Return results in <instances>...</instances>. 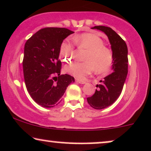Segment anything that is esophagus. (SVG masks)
Segmentation results:
<instances>
[{"instance_id":"34e87169","label":"esophagus","mask_w":151,"mask_h":151,"mask_svg":"<svg viewBox=\"0 0 151 151\" xmlns=\"http://www.w3.org/2000/svg\"><path fill=\"white\" fill-rule=\"evenodd\" d=\"M76 81H77V82H78V83H81V84H83V83H86V81H82V80H80V79H76Z\"/></svg>"}]
</instances>
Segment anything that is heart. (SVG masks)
<instances>
[{
  "instance_id": "heart-1",
  "label": "heart",
  "mask_w": 151,
  "mask_h": 151,
  "mask_svg": "<svg viewBox=\"0 0 151 151\" xmlns=\"http://www.w3.org/2000/svg\"><path fill=\"white\" fill-rule=\"evenodd\" d=\"M73 41L79 48L87 50L83 63H74L65 67V72L79 79H85L95 70L96 73L107 72L113 62V53L99 36L91 33H84L73 37ZM60 55L63 61L70 63L73 59L74 48L68 40L60 46Z\"/></svg>"
}]
</instances>
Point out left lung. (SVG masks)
Returning a JSON list of instances; mask_svg holds the SVG:
<instances>
[{
  "instance_id": "8db88e82",
  "label": "left lung",
  "mask_w": 151,
  "mask_h": 151,
  "mask_svg": "<svg viewBox=\"0 0 151 151\" xmlns=\"http://www.w3.org/2000/svg\"><path fill=\"white\" fill-rule=\"evenodd\" d=\"M92 29L102 31L108 36L113 53V72L100 81L95 93L87 98L92 108L101 110L113 104L122 93L128 73V49L124 40L110 27L95 26Z\"/></svg>"
}]
</instances>
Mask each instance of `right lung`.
Listing matches in <instances>:
<instances>
[{"label":"right lung","instance_id":"right-lung-1","mask_svg":"<svg viewBox=\"0 0 151 151\" xmlns=\"http://www.w3.org/2000/svg\"><path fill=\"white\" fill-rule=\"evenodd\" d=\"M74 32L66 28L46 27L27 41L22 61L24 78L32 99L44 108L59 104L74 78L60 74L59 60L61 43Z\"/></svg>","mask_w":151,"mask_h":151}]
</instances>
